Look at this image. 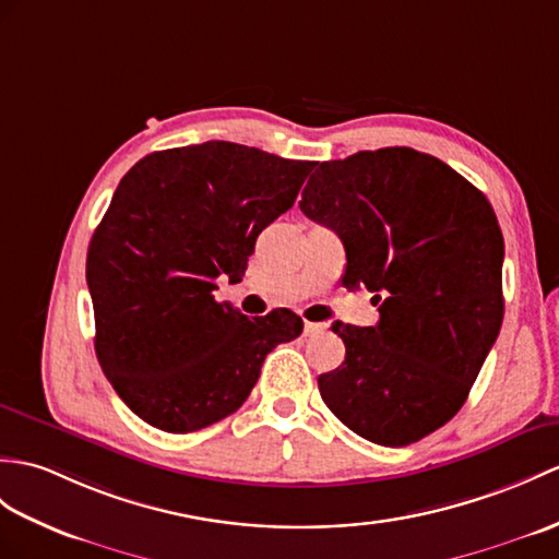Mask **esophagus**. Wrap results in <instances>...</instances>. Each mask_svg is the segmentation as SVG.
Masks as SVG:
<instances>
[{
  "label": "esophagus",
  "instance_id": "1",
  "mask_svg": "<svg viewBox=\"0 0 559 559\" xmlns=\"http://www.w3.org/2000/svg\"><path fill=\"white\" fill-rule=\"evenodd\" d=\"M326 331V323H314V321H305V335H317Z\"/></svg>",
  "mask_w": 559,
  "mask_h": 559
}]
</instances>
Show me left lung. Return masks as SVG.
I'll return each mask as SVG.
<instances>
[{
  "label": "left lung",
  "instance_id": "obj_1",
  "mask_svg": "<svg viewBox=\"0 0 559 559\" xmlns=\"http://www.w3.org/2000/svg\"><path fill=\"white\" fill-rule=\"evenodd\" d=\"M300 210L338 233L347 290L379 305L369 329L335 323L345 361L319 376L326 407L385 448L448 424L496 343L504 242L486 194L412 147L323 162Z\"/></svg>",
  "mask_w": 559,
  "mask_h": 559
}]
</instances>
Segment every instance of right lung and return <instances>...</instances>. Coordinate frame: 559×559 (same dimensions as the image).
<instances>
[{
  "mask_svg": "<svg viewBox=\"0 0 559 559\" xmlns=\"http://www.w3.org/2000/svg\"><path fill=\"white\" fill-rule=\"evenodd\" d=\"M314 162L212 140L152 152L116 188L87 248L95 353L142 421L190 433L236 412L266 355L302 333L293 311L216 302L257 236L295 204Z\"/></svg>",
  "mask_w": 559,
  "mask_h": 559,
  "instance_id": "1",
  "label": "right lung"
}]
</instances>
